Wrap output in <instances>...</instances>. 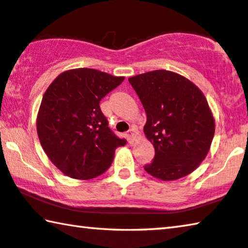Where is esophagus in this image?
Segmentation results:
<instances>
[{"label":"esophagus","instance_id":"1","mask_svg":"<svg viewBox=\"0 0 248 248\" xmlns=\"http://www.w3.org/2000/svg\"><path fill=\"white\" fill-rule=\"evenodd\" d=\"M128 136H129V138H130L131 140H136V138H137V136H138V132H137V130L136 129H130V130L128 131Z\"/></svg>","mask_w":248,"mask_h":248}]
</instances>
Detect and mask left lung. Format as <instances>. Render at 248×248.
I'll return each mask as SVG.
<instances>
[{
    "label": "left lung",
    "instance_id": "8db88e82",
    "mask_svg": "<svg viewBox=\"0 0 248 248\" xmlns=\"http://www.w3.org/2000/svg\"><path fill=\"white\" fill-rule=\"evenodd\" d=\"M128 80L147 113L143 131L155 151L144 170L162 181L192 173L205 159L215 132L205 96L187 78L169 70H152Z\"/></svg>",
    "mask_w": 248,
    "mask_h": 248
}]
</instances>
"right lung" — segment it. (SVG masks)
<instances>
[{"label":"right lung","instance_id":"1","mask_svg":"<svg viewBox=\"0 0 248 248\" xmlns=\"http://www.w3.org/2000/svg\"><path fill=\"white\" fill-rule=\"evenodd\" d=\"M124 77L92 68L66 70L43 96L36 125L39 142L65 175L89 180L111 166L115 150L127 143L108 127L99 103Z\"/></svg>","mask_w":248,"mask_h":248}]
</instances>
